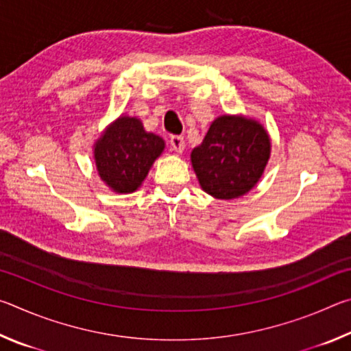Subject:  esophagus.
<instances>
[{"mask_svg": "<svg viewBox=\"0 0 351 351\" xmlns=\"http://www.w3.org/2000/svg\"><path fill=\"white\" fill-rule=\"evenodd\" d=\"M170 147L171 150L176 153H182L184 147H186V142H184L182 136H171L170 138Z\"/></svg>", "mask_w": 351, "mask_h": 351, "instance_id": "obj_1", "label": "esophagus"}]
</instances>
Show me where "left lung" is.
<instances>
[{
	"mask_svg": "<svg viewBox=\"0 0 351 351\" xmlns=\"http://www.w3.org/2000/svg\"><path fill=\"white\" fill-rule=\"evenodd\" d=\"M271 141L261 123L245 116H219L190 159L201 189L218 199L247 193L263 175Z\"/></svg>",
	"mask_w": 351,
	"mask_h": 351,
	"instance_id": "1",
	"label": "left lung"
}]
</instances>
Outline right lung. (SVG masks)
Segmentation results:
<instances>
[{
    "mask_svg": "<svg viewBox=\"0 0 351 351\" xmlns=\"http://www.w3.org/2000/svg\"><path fill=\"white\" fill-rule=\"evenodd\" d=\"M164 147L162 138L147 133L138 117L121 116L94 144V161L100 180L112 192H134Z\"/></svg>",
    "mask_w": 351,
    "mask_h": 351,
    "instance_id": "1",
    "label": "right lung"
}]
</instances>
